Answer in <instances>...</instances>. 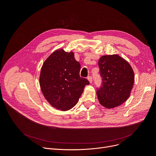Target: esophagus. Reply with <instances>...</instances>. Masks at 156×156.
Segmentation results:
<instances>
[{"label": "esophagus", "instance_id": "esophagus-1", "mask_svg": "<svg viewBox=\"0 0 156 156\" xmlns=\"http://www.w3.org/2000/svg\"><path fill=\"white\" fill-rule=\"evenodd\" d=\"M88 80L89 81L90 83H92V77L90 76H88Z\"/></svg>", "mask_w": 156, "mask_h": 156}]
</instances>
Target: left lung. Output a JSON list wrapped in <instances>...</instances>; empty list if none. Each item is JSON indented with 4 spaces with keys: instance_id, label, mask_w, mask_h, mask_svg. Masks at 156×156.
<instances>
[{
    "instance_id": "obj_1",
    "label": "left lung",
    "mask_w": 156,
    "mask_h": 156,
    "mask_svg": "<svg viewBox=\"0 0 156 156\" xmlns=\"http://www.w3.org/2000/svg\"><path fill=\"white\" fill-rule=\"evenodd\" d=\"M99 66L102 83L97 88L98 100L106 108H116L130 95L135 80L133 70L117 54L102 55L99 60Z\"/></svg>"
}]
</instances>
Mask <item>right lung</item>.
<instances>
[{
	"label": "right lung",
	"instance_id": "add662e5",
	"mask_svg": "<svg viewBox=\"0 0 156 156\" xmlns=\"http://www.w3.org/2000/svg\"><path fill=\"white\" fill-rule=\"evenodd\" d=\"M80 64L73 52L60 48L45 61L40 85L45 99L53 108L66 111L75 106L89 81L80 76Z\"/></svg>",
	"mask_w": 156,
	"mask_h": 156
}]
</instances>
